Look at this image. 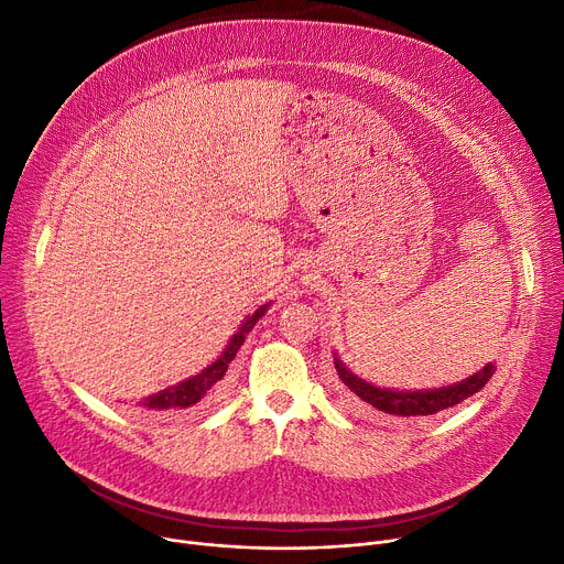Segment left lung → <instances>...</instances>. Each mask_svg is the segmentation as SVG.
I'll return each mask as SVG.
<instances>
[{
  "instance_id": "1",
  "label": "left lung",
  "mask_w": 564,
  "mask_h": 564,
  "mask_svg": "<svg viewBox=\"0 0 564 564\" xmlns=\"http://www.w3.org/2000/svg\"><path fill=\"white\" fill-rule=\"evenodd\" d=\"M334 366H336L340 381L349 389V393L357 395L364 406L375 409L379 413H389V416H400V419L432 416V413L451 409V406L464 402L466 398L476 395L496 372V366L487 364L485 368L473 372L470 377H466L457 383H451V387L425 389V391H395V389L375 387V383L361 379L357 372H351L340 361L336 351H334Z\"/></svg>"
}]
</instances>
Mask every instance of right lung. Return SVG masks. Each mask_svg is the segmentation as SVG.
Returning a JSON list of instances; mask_svg holds the SVG:
<instances>
[{
  "label": "right lung",
  "mask_w": 564,
  "mask_h": 564,
  "mask_svg": "<svg viewBox=\"0 0 564 564\" xmlns=\"http://www.w3.org/2000/svg\"><path fill=\"white\" fill-rule=\"evenodd\" d=\"M267 308H270V304L260 306L256 313L245 317V322L240 324V329H237L230 336L226 349L219 354V357L210 366L203 368L194 377H187L185 381H177L175 387H169L164 391H158L153 395H148L145 400L139 402V406H143L148 411H177V409L194 406V404L203 402L207 395H213L217 391V387H219V381L224 379L230 361L235 359L237 349L245 345L247 334L256 327V322L267 313Z\"/></svg>",
  "instance_id": "add662e5"
}]
</instances>
